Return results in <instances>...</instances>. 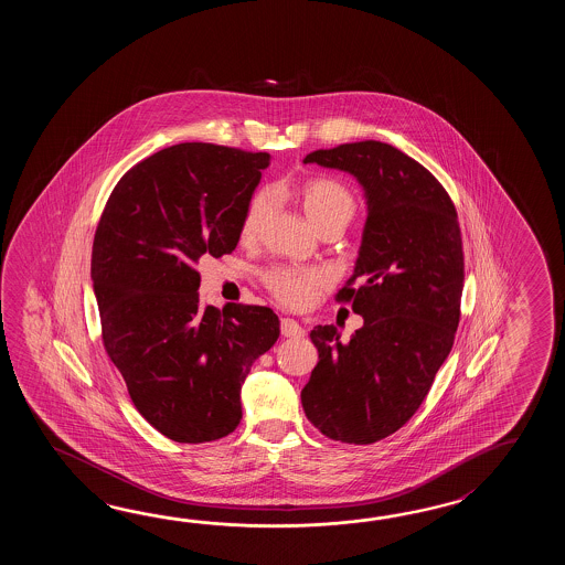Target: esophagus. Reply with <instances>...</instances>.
I'll list each match as a JSON object with an SVG mask.
<instances>
[{"label": "esophagus", "instance_id": "esophagus-1", "mask_svg": "<svg viewBox=\"0 0 565 565\" xmlns=\"http://www.w3.org/2000/svg\"><path fill=\"white\" fill-rule=\"evenodd\" d=\"M280 333H282V337H302L305 335V329L300 327L295 319H282L280 321Z\"/></svg>", "mask_w": 565, "mask_h": 565}]
</instances>
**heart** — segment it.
Here are the masks:
<instances>
[{
	"mask_svg": "<svg viewBox=\"0 0 565 565\" xmlns=\"http://www.w3.org/2000/svg\"><path fill=\"white\" fill-rule=\"evenodd\" d=\"M300 207L315 228H348L358 212L355 195L341 181L312 178L297 188ZM273 205V195L266 190L254 193L242 217L241 238L250 242L260 234ZM266 288L275 299L292 309L307 307L317 290L327 282V273L319 268H285L275 266L263 273Z\"/></svg>",
	"mask_w": 565,
	"mask_h": 565,
	"instance_id": "1",
	"label": "heart"
}]
</instances>
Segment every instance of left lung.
<instances>
[{"label":"left lung","mask_w":565,"mask_h":565,"mask_svg":"<svg viewBox=\"0 0 565 565\" xmlns=\"http://www.w3.org/2000/svg\"><path fill=\"white\" fill-rule=\"evenodd\" d=\"M302 161L360 181L367 220L355 270L335 295L363 327L349 341L335 324L312 329L319 361L300 402L327 438L372 445L416 414L455 343L465 287L457 207L428 169L382 141Z\"/></svg>","instance_id":"1"}]
</instances>
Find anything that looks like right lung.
Segmentation results:
<instances>
[{
    "label": "right lung",
    "instance_id": "1",
    "mask_svg": "<svg viewBox=\"0 0 565 565\" xmlns=\"http://www.w3.org/2000/svg\"><path fill=\"white\" fill-rule=\"evenodd\" d=\"M268 166V153L173 145L120 178L96 226L90 278L103 343L135 408L175 443L236 430L242 384L280 335L268 307L204 305L195 270L202 256L236 248Z\"/></svg>",
    "mask_w": 565,
    "mask_h": 565
}]
</instances>
